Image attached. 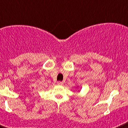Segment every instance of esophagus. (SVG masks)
Segmentation results:
<instances>
[{
  "mask_svg": "<svg viewBox=\"0 0 128 128\" xmlns=\"http://www.w3.org/2000/svg\"><path fill=\"white\" fill-rule=\"evenodd\" d=\"M58 85H63V82H62V81H58Z\"/></svg>",
  "mask_w": 128,
  "mask_h": 128,
  "instance_id": "1",
  "label": "esophagus"
}]
</instances>
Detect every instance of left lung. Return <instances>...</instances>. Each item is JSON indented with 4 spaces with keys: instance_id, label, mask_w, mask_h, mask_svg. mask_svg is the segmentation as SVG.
<instances>
[{
    "instance_id": "1",
    "label": "left lung",
    "mask_w": 128,
    "mask_h": 128,
    "mask_svg": "<svg viewBox=\"0 0 128 128\" xmlns=\"http://www.w3.org/2000/svg\"><path fill=\"white\" fill-rule=\"evenodd\" d=\"M77 87H78H78H79V86H76V88H77Z\"/></svg>"
}]
</instances>
